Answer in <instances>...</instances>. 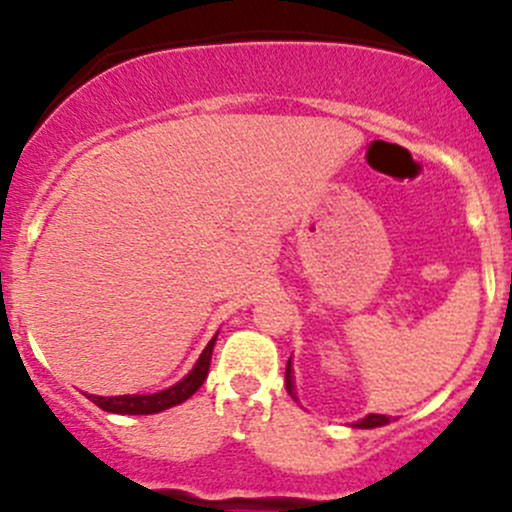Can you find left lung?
Segmentation results:
<instances>
[{
	"label": "left lung",
	"mask_w": 512,
	"mask_h": 512,
	"mask_svg": "<svg viewBox=\"0 0 512 512\" xmlns=\"http://www.w3.org/2000/svg\"><path fill=\"white\" fill-rule=\"evenodd\" d=\"M285 381H287V394L292 396L294 401H297V394H294V379H292V359L287 361ZM389 421H391V418L384 416V414H369V416L361 418V421H356L354 428H379V426H386Z\"/></svg>",
	"instance_id": "left-lung-1"
}]
</instances>
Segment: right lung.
Listing matches in <instances>:
<instances>
[{
    "mask_svg": "<svg viewBox=\"0 0 512 512\" xmlns=\"http://www.w3.org/2000/svg\"><path fill=\"white\" fill-rule=\"evenodd\" d=\"M215 339H218V334L210 339L208 347L203 349V354H200V359L195 361L193 369H190L178 384L170 386V389L158 391V394H126V396L86 394V399L94 401L98 409L108 411V414H121V416H148V414H158V411L170 409V406L183 404V401H188L190 396L203 386V381L208 379L210 356H213Z\"/></svg>",
    "mask_w": 512,
    "mask_h": 512,
    "instance_id": "add662e5",
    "label": "right lung"
}]
</instances>
